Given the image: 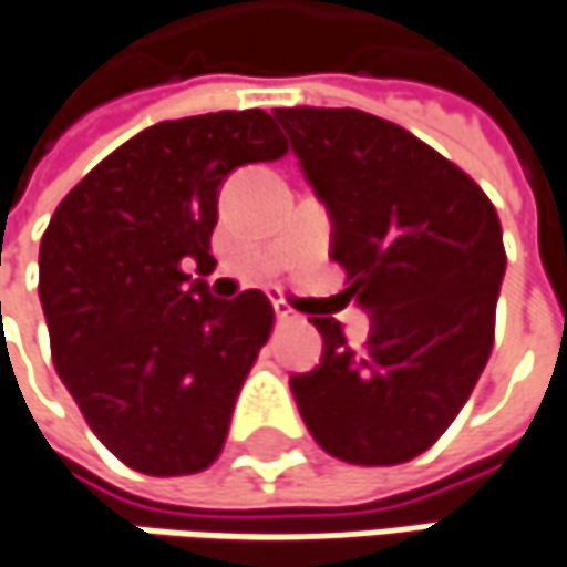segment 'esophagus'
Instances as JSON below:
<instances>
[{"label": "esophagus", "mask_w": 567, "mask_h": 567, "mask_svg": "<svg viewBox=\"0 0 567 567\" xmlns=\"http://www.w3.org/2000/svg\"><path fill=\"white\" fill-rule=\"evenodd\" d=\"M274 316H277V322H284V326H287V322H297V319H300V316H297V312H293L290 306L284 303V300H274Z\"/></svg>", "instance_id": "obj_1"}]
</instances>
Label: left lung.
I'll return each instance as SVG.
<instances>
[{"label": "left lung", "mask_w": 567, "mask_h": 567, "mask_svg": "<svg viewBox=\"0 0 567 567\" xmlns=\"http://www.w3.org/2000/svg\"><path fill=\"white\" fill-rule=\"evenodd\" d=\"M332 219V261L371 312L361 351L312 319L322 361L290 390L312 439L351 465H400L452 425L491 348L506 270L494 203L449 157L361 109H277Z\"/></svg>", "instance_id": "8db88e82"}]
</instances>
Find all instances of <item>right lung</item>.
Instances as JSON below:
<instances>
[{"label":"right lung","instance_id":"add662e5","mask_svg":"<svg viewBox=\"0 0 567 567\" xmlns=\"http://www.w3.org/2000/svg\"><path fill=\"white\" fill-rule=\"evenodd\" d=\"M287 142L264 109L157 122L76 183L41 238L38 297L63 386L128 467H209L274 329L261 290L209 297L219 186Z\"/></svg>","mask_w":567,"mask_h":567}]
</instances>
